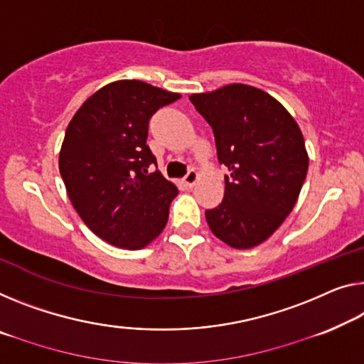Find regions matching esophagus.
Returning a JSON list of instances; mask_svg holds the SVG:
<instances>
[{"mask_svg": "<svg viewBox=\"0 0 364 364\" xmlns=\"http://www.w3.org/2000/svg\"><path fill=\"white\" fill-rule=\"evenodd\" d=\"M197 181H198V174H197V171H195V169H190L187 172V176L183 177V182H186L187 187H193L195 182H197Z\"/></svg>", "mask_w": 364, "mask_h": 364, "instance_id": "34e87169", "label": "esophagus"}]
</instances>
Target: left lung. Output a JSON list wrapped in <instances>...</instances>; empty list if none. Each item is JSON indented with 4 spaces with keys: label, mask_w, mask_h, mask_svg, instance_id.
I'll return each instance as SVG.
<instances>
[{
    "label": "left lung",
    "mask_w": 364,
    "mask_h": 364,
    "mask_svg": "<svg viewBox=\"0 0 364 364\" xmlns=\"http://www.w3.org/2000/svg\"><path fill=\"white\" fill-rule=\"evenodd\" d=\"M190 102L208 122L218 161L229 169L225 198L206 210L208 226L234 249L264 242L291 213L309 158L298 124L260 89L229 85L192 94Z\"/></svg>",
    "instance_id": "obj_1"
}]
</instances>
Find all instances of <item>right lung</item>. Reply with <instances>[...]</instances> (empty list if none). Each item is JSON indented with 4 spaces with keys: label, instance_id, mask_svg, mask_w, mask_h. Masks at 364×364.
<instances>
[{
    "label": "right lung",
    "instance_id": "add662e5",
    "mask_svg": "<svg viewBox=\"0 0 364 364\" xmlns=\"http://www.w3.org/2000/svg\"><path fill=\"white\" fill-rule=\"evenodd\" d=\"M178 97L143 81H117L92 94L66 128L61 178L77 215L105 242L136 250L164 229L177 187L158 171L148 124Z\"/></svg>",
    "mask_w": 364,
    "mask_h": 364
}]
</instances>
